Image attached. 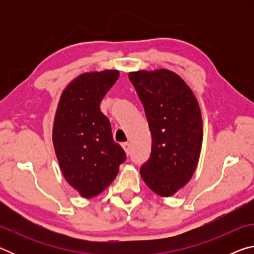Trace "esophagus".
<instances>
[{"mask_svg": "<svg viewBox=\"0 0 254 254\" xmlns=\"http://www.w3.org/2000/svg\"><path fill=\"white\" fill-rule=\"evenodd\" d=\"M122 148H123V150H124V151H126V153H127V156H128V154H130V151H131V147H130V143H127V142H124V143H122Z\"/></svg>", "mask_w": 254, "mask_h": 254, "instance_id": "esophagus-1", "label": "esophagus"}]
</instances>
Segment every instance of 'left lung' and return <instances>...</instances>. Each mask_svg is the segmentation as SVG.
<instances>
[{
	"label": "left lung",
	"instance_id": "left-lung-1",
	"mask_svg": "<svg viewBox=\"0 0 254 254\" xmlns=\"http://www.w3.org/2000/svg\"><path fill=\"white\" fill-rule=\"evenodd\" d=\"M144 107L152 136L150 159L141 167L145 185L161 197L175 195L191 179L203 143V120L194 92L168 69L128 72Z\"/></svg>",
	"mask_w": 254,
	"mask_h": 254
}]
</instances>
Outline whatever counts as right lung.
Wrapping results in <instances>:
<instances>
[{"instance_id": "obj_1", "label": "right lung", "mask_w": 254, "mask_h": 254, "mask_svg": "<svg viewBox=\"0 0 254 254\" xmlns=\"http://www.w3.org/2000/svg\"><path fill=\"white\" fill-rule=\"evenodd\" d=\"M120 76L118 69L87 71L60 95L53 143L64 178L85 198L100 195L117 177L126 152L113 141L100 103Z\"/></svg>"}]
</instances>
